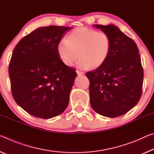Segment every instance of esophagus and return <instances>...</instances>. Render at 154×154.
I'll use <instances>...</instances> for the list:
<instances>
[{"label":"esophagus","mask_w":154,"mask_h":154,"mask_svg":"<svg viewBox=\"0 0 154 154\" xmlns=\"http://www.w3.org/2000/svg\"><path fill=\"white\" fill-rule=\"evenodd\" d=\"M76 72H77V74L78 75H84V72L79 71V70H76Z\"/></svg>","instance_id":"34e87169"}]
</instances>
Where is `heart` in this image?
Masks as SVG:
<instances>
[{
  "instance_id": "obj_1",
  "label": "heart",
  "mask_w": 154,
  "mask_h": 154,
  "mask_svg": "<svg viewBox=\"0 0 154 154\" xmlns=\"http://www.w3.org/2000/svg\"><path fill=\"white\" fill-rule=\"evenodd\" d=\"M110 50L108 34L85 26L75 29L68 38H62L57 45V55L66 66H71L79 54L77 64L82 69L101 66L108 60Z\"/></svg>"
}]
</instances>
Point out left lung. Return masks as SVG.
Segmentation results:
<instances>
[{
	"label": "left lung",
	"mask_w": 154,
	"mask_h": 154,
	"mask_svg": "<svg viewBox=\"0 0 154 154\" xmlns=\"http://www.w3.org/2000/svg\"><path fill=\"white\" fill-rule=\"evenodd\" d=\"M92 26L109 36L111 50L103 65L86 73L90 103L100 115L120 116L137 104L142 94L143 69L138 48L114 24Z\"/></svg>",
	"instance_id": "obj_1"
}]
</instances>
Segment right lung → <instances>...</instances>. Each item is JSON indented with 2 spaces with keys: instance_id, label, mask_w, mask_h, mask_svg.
<instances>
[{
  "instance_id": "add662e5",
  "label": "right lung",
  "mask_w": 154,
  "mask_h": 154,
  "mask_svg": "<svg viewBox=\"0 0 154 154\" xmlns=\"http://www.w3.org/2000/svg\"><path fill=\"white\" fill-rule=\"evenodd\" d=\"M72 28L41 26L20 40L14 48L9 67L12 95L31 115L51 119L67 108L77 75L60 60L57 45Z\"/></svg>"
}]
</instances>
